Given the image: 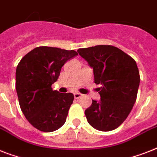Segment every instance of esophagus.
Returning <instances> with one entry per match:
<instances>
[{
	"instance_id": "1",
	"label": "esophagus",
	"mask_w": 157,
	"mask_h": 157,
	"mask_svg": "<svg viewBox=\"0 0 157 157\" xmlns=\"http://www.w3.org/2000/svg\"><path fill=\"white\" fill-rule=\"evenodd\" d=\"M82 95H83V94L81 93H75L74 94V98H76V99H78V98H81Z\"/></svg>"
}]
</instances>
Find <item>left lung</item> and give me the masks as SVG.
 <instances>
[{
  "instance_id": "8db88e82",
  "label": "left lung",
  "mask_w": 157,
  "mask_h": 157,
  "mask_svg": "<svg viewBox=\"0 0 157 157\" xmlns=\"http://www.w3.org/2000/svg\"><path fill=\"white\" fill-rule=\"evenodd\" d=\"M77 52L93 67L94 82L102 85L100 101H92L85 111L89 124L111 131L124 121L136 101L140 76L135 60L109 45L79 49Z\"/></svg>"
}]
</instances>
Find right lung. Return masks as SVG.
<instances>
[{"label": "right lung", "instance_id": "add662e5", "mask_svg": "<svg viewBox=\"0 0 157 157\" xmlns=\"http://www.w3.org/2000/svg\"><path fill=\"white\" fill-rule=\"evenodd\" d=\"M77 54L75 50L39 46L18 63L15 82L18 103L26 119L36 129L53 132L66 121L74 95L53 90L51 86L64 63Z\"/></svg>", "mask_w": 157, "mask_h": 157}]
</instances>
